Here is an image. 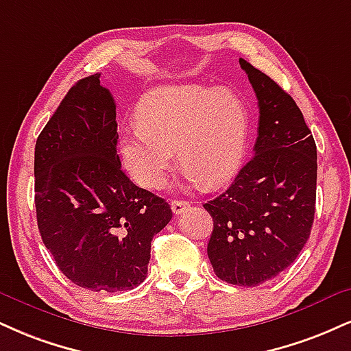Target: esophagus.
I'll return each instance as SVG.
<instances>
[{"label":"esophagus","mask_w":351,"mask_h":351,"mask_svg":"<svg viewBox=\"0 0 351 351\" xmlns=\"http://www.w3.org/2000/svg\"><path fill=\"white\" fill-rule=\"evenodd\" d=\"M189 208V202L188 201H181V199H175L171 201V210L175 214H181L184 213Z\"/></svg>","instance_id":"obj_1"}]
</instances>
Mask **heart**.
Masks as SVG:
<instances>
[{"mask_svg": "<svg viewBox=\"0 0 351 351\" xmlns=\"http://www.w3.org/2000/svg\"><path fill=\"white\" fill-rule=\"evenodd\" d=\"M137 121L122 135L121 152L130 176L147 189L167 184L175 149L189 183L219 186L243 162L250 114L226 88L158 86L141 99Z\"/></svg>", "mask_w": 351, "mask_h": 351, "instance_id": "obj_1", "label": "heart"}]
</instances>
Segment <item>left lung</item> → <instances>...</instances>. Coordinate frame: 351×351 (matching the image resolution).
Returning <instances> with one entry per match:
<instances>
[{
  "instance_id": "8db88e82",
  "label": "left lung",
  "mask_w": 351,
  "mask_h": 351,
  "mask_svg": "<svg viewBox=\"0 0 351 351\" xmlns=\"http://www.w3.org/2000/svg\"><path fill=\"white\" fill-rule=\"evenodd\" d=\"M239 62L258 99V137L234 183L204 204L214 221L208 256L222 281L258 286L293 265L309 239L317 147L288 93Z\"/></svg>"
}]
</instances>
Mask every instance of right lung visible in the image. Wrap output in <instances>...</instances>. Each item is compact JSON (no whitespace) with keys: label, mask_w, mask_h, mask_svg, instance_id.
Returning a JSON list of instances; mask_svg holds the SVG:
<instances>
[{"label":"right lung","mask_w":351,"mask_h":351,"mask_svg":"<svg viewBox=\"0 0 351 351\" xmlns=\"http://www.w3.org/2000/svg\"><path fill=\"white\" fill-rule=\"evenodd\" d=\"M99 73L70 88L36 142V213L42 242L71 282L134 289L147 278L168 202L135 186L117 155L116 103Z\"/></svg>","instance_id":"obj_1"}]
</instances>
